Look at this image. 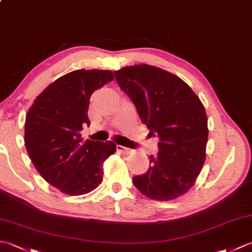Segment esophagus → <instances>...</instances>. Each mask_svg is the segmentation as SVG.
Listing matches in <instances>:
<instances>
[{
  "label": "esophagus",
  "mask_w": 252,
  "mask_h": 252,
  "mask_svg": "<svg viewBox=\"0 0 252 252\" xmlns=\"http://www.w3.org/2000/svg\"><path fill=\"white\" fill-rule=\"evenodd\" d=\"M117 151L123 153V154H130L131 153V149L130 148H126L125 146H121V145H117Z\"/></svg>",
  "instance_id": "esophagus-1"
}]
</instances>
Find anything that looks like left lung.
Masks as SVG:
<instances>
[{
    "mask_svg": "<svg viewBox=\"0 0 252 252\" xmlns=\"http://www.w3.org/2000/svg\"><path fill=\"white\" fill-rule=\"evenodd\" d=\"M117 82L135 105L149 134L159 137L152 165L133 178L136 189L154 200L169 201L186 194L206 160L208 118L189 85L156 66L134 65L115 71Z\"/></svg>",
    "mask_w": 252,
    "mask_h": 252,
    "instance_id": "1",
    "label": "left lung"
}]
</instances>
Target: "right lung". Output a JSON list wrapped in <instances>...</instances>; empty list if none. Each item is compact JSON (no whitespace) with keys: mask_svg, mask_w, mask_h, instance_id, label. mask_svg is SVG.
<instances>
[{"mask_svg":"<svg viewBox=\"0 0 252 252\" xmlns=\"http://www.w3.org/2000/svg\"><path fill=\"white\" fill-rule=\"evenodd\" d=\"M115 79L110 70L79 69L58 78L36 96L26 115L25 145L47 183L79 196L103 182L104 160L116 153L111 141L84 140L91 95Z\"/></svg>","mask_w":252,"mask_h":252,"instance_id":"obj_1","label":"right lung"}]
</instances>
